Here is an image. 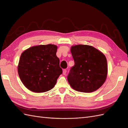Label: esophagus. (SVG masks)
Wrapping results in <instances>:
<instances>
[{
    "instance_id": "obj_1",
    "label": "esophagus",
    "mask_w": 128,
    "mask_h": 128,
    "mask_svg": "<svg viewBox=\"0 0 128 128\" xmlns=\"http://www.w3.org/2000/svg\"><path fill=\"white\" fill-rule=\"evenodd\" d=\"M66 69H64L63 70H62V74H63L64 75H66Z\"/></svg>"
}]
</instances>
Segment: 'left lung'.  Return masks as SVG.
I'll return each mask as SVG.
<instances>
[{
	"mask_svg": "<svg viewBox=\"0 0 128 128\" xmlns=\"http://www.w3.org/2000/svg\"><path fill=\"white\" fill-rule=\"evenodd\" d=\"M71 53L75 64L67 76L70 85L82 92H92L98 89L107 75L105 56L92 46L82 44L72 46Z\"/></svg>",
	"mask_w": 128,
	"mask_h": 128,
	"instance_id": "1",
	"label": "left lung"
}]
</instances>
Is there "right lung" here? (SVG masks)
I'll use <instances>...</instances> for the list:
<instances>
[{
    "label": "right lung",
    "mask_w": 128,
    "mask_h": 128,
    "mask_svg": "<svg viewBox=\"0 0 128 128\" xmlns=\"http://www.w3.org/2000/svg\"><path fill=\"white\" fill-rule=\"evenodd\" d=\"M54 44L34 46L22 52L18 66V74L29 90L44 92L54 88L62 72Z\"/></svg>",
    "instance_id": "add662e5"
}]
</instances>
